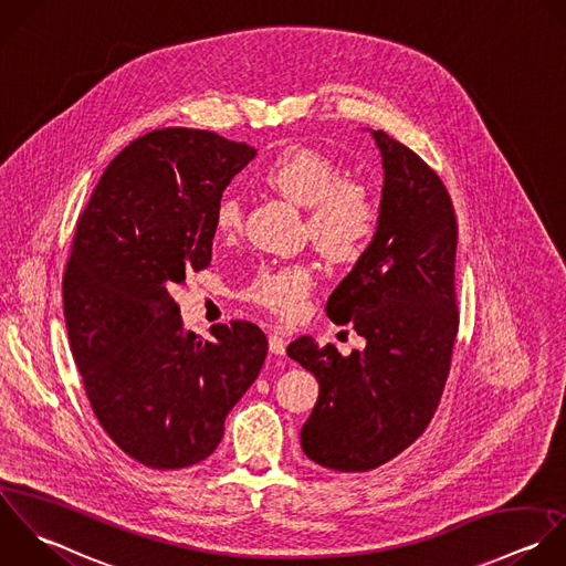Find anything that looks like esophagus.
Here are the masks:
<instances>
[{
  "label": "esophagus",
  "mask_w": 566,
  "mask_h": 566,
  "mask_svg": "<svg viewBox=\"0 0 566 566\" xmlns=\"http://www.w3.org/2000/svg\"><path fill=\"white\" fill-rule=\"evenodd\" d=\"M269 350H271L273 355H284V353H286V339H284V335H280L277 331H273V333L269 335Z\"/></svg>",
  "instance_id": "1"
}]
</instances>
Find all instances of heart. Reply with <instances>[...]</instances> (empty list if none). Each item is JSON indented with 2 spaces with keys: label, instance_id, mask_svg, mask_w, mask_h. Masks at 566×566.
<instances>
[{
  "label": "heart",
  "instance_id": "obj_1",
  "mask_svg": "<svg viewBox=\"0 0 566 566\" xmlns=\"http://www.w3.org/2000/svg\"><path fill=\"white\" fill-rule=\"evenodd\" d=\"M264 182L291 202L308 207V235L326 260L357 262L375 242L381 222L377 196L366 182L346 178L335 158L311 147L286 149L264 169ZM240 227V198L222 196L216 207V229L229 235ZM313 284V271L304 264L266 266L240 295L273 317L293 322L306 311Z\"/></svg>",
  "mask_w": 566,
  "mask_h": 566
}]
</instances>
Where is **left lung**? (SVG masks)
I'll use <instances>...</instances> for the list:
<instances>
[{
	"label": "left lung",
	"instance_id": "obj_1",
	"mask_svg": "<svg viewBox=\"0 0 566 566\" xmlns=\"http://www.w3.org/2000/svg\"><path fill=\"white\" fill-rule=\"evenodd\" d=\"M373 136L384 158L379 231L326 302L328 317L366 344L348 357L311 337L286 348L319 381L302 450L337 472L375 470L426 432L459 333L452 198L419 154L384 129Z\"/></svg>",
	"mask_w": 566,
	"mask_h": 566
}]
</instances>
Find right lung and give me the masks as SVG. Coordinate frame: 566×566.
I'll list each match as a JSON object with an SVG mask.
<instances>
[{
  "mask_svg": "<svg viewBox=\"0 0 566 566\" xmlns=\"http://www.w3.org/2000/svg\"><path fill=\"white\" fill-rule=\"evenodd\" d=\"M255 156L216 132L165 127L132 140L85 205L63 273L70 350L107 437L151 470L205 461L258 379L251 322L182 331L171 289L211 262L216 207Z\"/></svg>",
  "mask_w": 566,
  "mask_h": 566,
  "instance_id": "add662e5",
  "label": "right lung"
}]
</instances>
